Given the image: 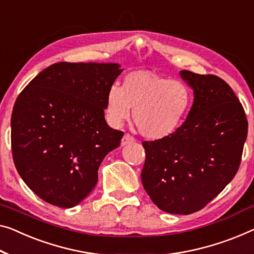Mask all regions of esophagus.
Instances as JSON below:
<instances>
[{"instance_id": "obj_1", "label": "esophagus", "mask_w": 254, "mask_h": 254, "mask_svg": "<svg viewBox=\"0 0 254 254\" xmlns=\"http://www.w3.org/2000/svg\"><path fill=\"white\" fill-rule=\"evenodd\" d=\"M135 141V139L132 137L131 134H128V133H127V134H124V137L122 138V141H121V145L122 146H127V145H128V143H133Z\"/></svg>"}]
</instances>
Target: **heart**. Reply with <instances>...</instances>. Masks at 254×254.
I'll return each instance as SVG.
<instances>
[{"label": "heart", "mask_w": 254, "mask_h": 254, "mask_svg": "<svg viewBox=\"0 0 254 254\" xmlns=\"http://www.w3.org/2000/svg\"><path fill=\"white\" fill-rule=\"evenodd\" d=\"M191 105L188 86L151 71H132L122 86L112 85L106 97V114L109 123L120 127L133 111L135 127L142 137L164 140L183 126Z\"/></svg>", "instance_id": "1"}]
</instances>
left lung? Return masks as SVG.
I'll return each instance as SVG.
<instances>
[{
    "instance_id": "8db88e82",
    "label": "left lung",
    "mask_w": 254,
    "mask_h": 254,
    "mask_svg": "<svg viewBox=\"0 0 254 254\" xmlns=\"http://www.w3.org/2000/svg\"><path fill=\"white\" fill-rule=\"evenodd\" d=\"M194 103L172 137L143 141V188L158 209L199 211L224 190L240 168L248 120L232 88L215 75L181 70Z\"/></svg>"
}]
</instances>
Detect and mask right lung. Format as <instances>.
Returning <instances> with one entry per match:
<instances>
[{
    "label": "right lung",
    "instance_id": "add662e5",
    "mask_svg": "<svg viewBox=\"0 0 254 254\" xmlns=\"http://www.w3.org/2000/svg\"><path fill=\"white\" fill-rule=\"evenodd\" d=\"M119 64L57 63L21 91L11 116L13 162L25 184L45 202L73 207L98 181V169L120 146L122 131L105 120Z\"/></svg>",
    "mask_w": 254,
    "mask_h": 254
}]
</instances>
